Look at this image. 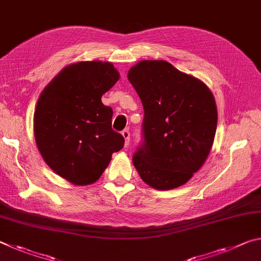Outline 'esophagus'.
I'll use <instances>...</instances> for the list:
<instances>
[{"label": "esophagus", "instance_id": "34e87169", "mask_svg": "<svg viewBox=\"0 0 261 261\" xmlns=\"http://www.w3.org/2000/svg\"><path fill=\"white\" fill-rule=\"evenodd\" d=\"M122 136H123V138H124V140H125L124 145H125V147H126L127 145H129V141H130V132H129V130H123L122 131Z\"/></svg>", "mask_w": 261, "mask_h": 261}]
</instances>
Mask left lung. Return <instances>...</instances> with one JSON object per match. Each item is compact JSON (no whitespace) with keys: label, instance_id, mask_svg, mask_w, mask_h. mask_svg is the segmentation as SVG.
<instances>
[{"label":"left lung","instance_id":"left-lung-1","mask_svg":"<svg viewBox=\"0 0 261 261\" xmlns=\"http://www.w3.org/2000/svg\"><path fill=\"white\" fill-rule=\"evenodd\" d=\"M144 107V144L132 161L153 189L180 187L213 146L218 109L208 86L166 61H140L127 72Z\"/></svg>","mask_w":261,"mask_h":261}]
</instances>
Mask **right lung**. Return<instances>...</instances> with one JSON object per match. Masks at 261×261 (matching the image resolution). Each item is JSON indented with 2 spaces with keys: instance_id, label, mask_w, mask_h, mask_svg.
<instances>
[{
  "instance_id": "1",
  "label": "right lung",
  "mask_w": 261,
  "mask_h": 261,
  "mask_svg": "<svg viewBox=\"0 0 261 261\" xmlns=\"http://www.w3.org/2000/svg\"><path fill=\"white\" fill-rule=\"evenodd\" d=\"M118 79L110 62L82 61L62 69L39 96L35 144L50 169L73 185L96 182L124 145L112 129L113 109L101 101Z\"/></svg>"
}]
</instances>
